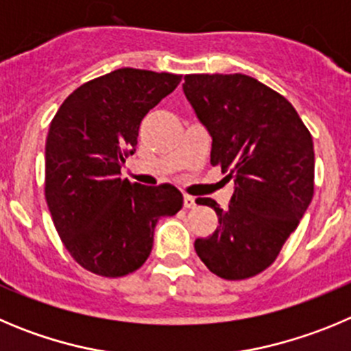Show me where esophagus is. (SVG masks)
<instances>
[{
	"mask_svg": "<svg viewBox=\"0 0 351 351\" xmlns=\"http://www.w3.org/2000/svg\"><path fill=\"white\" fill-rule=\"evenodd\" d=\"M197 205V202H195V197H191V195H184V207L186 208H193Z\"/></svg>",
	"mask_w": 351,
	"mask_h": 351,
	"instance_id": "esophagus-1",
	"label": "esophagus"
}]
</instances>
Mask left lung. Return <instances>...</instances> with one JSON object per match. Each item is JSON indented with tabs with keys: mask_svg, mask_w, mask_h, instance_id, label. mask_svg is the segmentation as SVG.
Segmentation results:
<instances>
[{
	"mask_svg": "<svg viewBox=\"0 0 351 351\" xmlns=\"http://www.w3.org/2000/svg\"><path fill=\"white\" fill-rule=\"evenodd\" d=\"M186 99L212 137L210 163L233 179L219 226L195 240L214 275L243 280L265 271L313 198V139L291 102L247 75H186Z\"/></svg>",
	"mask_w": 351,
	"mask_h": 351,
	"instance_id": "left-lung-1",
	"label": "left lung"
}]
</instances>
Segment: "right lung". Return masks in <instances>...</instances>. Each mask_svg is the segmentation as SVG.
I'll use <instances>...</instances> for the list:
<instances>
[{"label": "right lung", "mask_w": 351, "mask_h": 351, "mask_svg": "<svg viewBox=\"0 0 351 351\" xmlns=\"http://www.w3.org/2000/svg\"><path fill=\"white\" fill-rule=\"evenodd\" d=\"M179 82L181 75L121 67L78 86L51 120L45 146L48 210L73 259L95 275L117 278L139 269L160 217L181 210L178 188L120 176L143 118Z\"/></svg>", "instance_id": "1"}]
</instances>
